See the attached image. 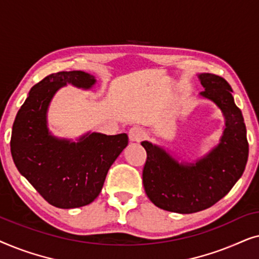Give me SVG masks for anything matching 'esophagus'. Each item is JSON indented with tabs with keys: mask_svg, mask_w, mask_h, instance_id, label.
Here are the masks:
<instances>
[{
	"mask_svg": "<svg viewBox=\"0 0 259 259\" xmlns=\"http://www.w3.org/2000/svg\"><path fill=\"white\" fill-rule=\"evenodd\" d=\"M128 137L131 141H136V143H139L144 139L145 137V131L139 126H134L130 130Z\"/></svg>",
	"mask_w": 259,
	"mask_h": 259,
	"instance_id": "34e87169",
	"label": "esophagus"
}]
</instances>
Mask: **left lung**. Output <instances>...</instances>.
I'll use <instances>...</instances> for the list:
<instances>
[{"label": "left lung", "instance_id": "left-lung-1", "mask_svg": "<svg viewBox=\"0 0 259 259\" xmlns=\"http://www.w3.org/2000/svg\"><path fill=\"white\" fill-rule=\"evenodd\" d=\"M199 80L201 97L213 101L225 116L226 128L218 146L196 164H179L162 148L141 143L147 153L145 192L155 206L177 213L203 211L225 197L242 177L249 157L246 127L231 86L211 73L200 74Z\"/></svg>", "mask_w": 259, "mask_h": 259}]
</instances>
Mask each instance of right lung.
Listing matches in <instances>:
<instances>
[{"label":"right lung","mask_w":259,"mask_h":259,"mask_svg":"<svg viewBox=\"0 0 259 259\" xmlns=\"http://www.w3.org/2000/svg\"><path fill=\"white\" fill-rule=\"evenodd\" d=\"M91 88V74L72 70L46 76L31 87L13 125L10 151L19 172L53 206L74 208L91 204L106 176L128 144L127 134H86L79 143L60 140L47 128V109L60 87Z\"/></svg>","instance_id":"1"}]
</instances>
